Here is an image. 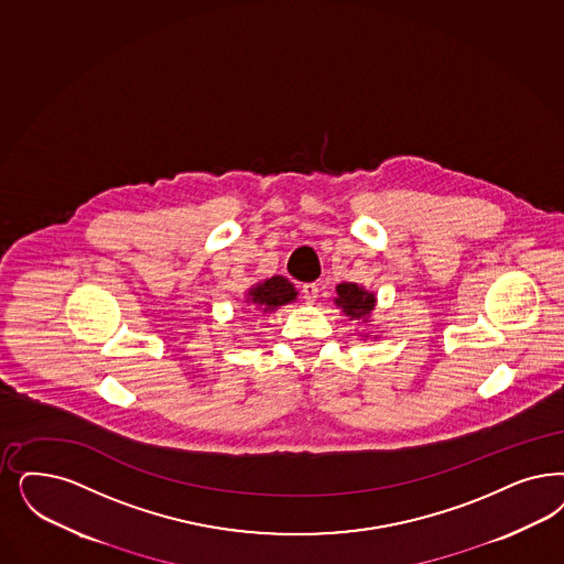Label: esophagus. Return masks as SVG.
I'll return each instance as SVG.
<instances>
[{
  "label": "esophagus",
  "instance_id": "obj_1",
  "mask_svg": "<svg viewBox=\"0 0 564 564\" xmlns=\"http://www.w3.org/2000/svg\"><path fill=\"white\" fill-rule=\"evenodd\" d=\"M302 297H304V302H306V304H314V302H316V297H318V288H316V283H306V285L302 288Z\"/></svg>",
  "mask_w": 564,
  "mask_h": 564
}]
</instances>
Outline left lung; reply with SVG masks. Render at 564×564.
Masks as SVG:
<instances>
[{"label": "left lung", "instance_id": "1", "mask_svg": "<svg viewBox=\"0 0 564 564\" xmlns=\"http://www.w3.org/2000/svg\"><path fill=\"white\" fill-rule=\"evenodd\" d=\"M337 297H333L335 306L344 312V316H348L350 321H358V323H369L372 311L377 306V295L365 290L358 283H339L335 288ZM362 339H377V335H370L367 330L360 333Z\"/></svg>", "mask_w": 564, "mask_h": 564}]
</instances>
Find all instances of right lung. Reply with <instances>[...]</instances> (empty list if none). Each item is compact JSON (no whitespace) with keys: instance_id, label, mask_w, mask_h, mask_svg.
<instances>
[{"instance_id":"right-lung-1","label":"right lung","mask_w":564,"mask_h":564,"mask_svg":"<svg viewBox=\"0 0 564 564\" xmlns=\"http://www.w3.org/2000/svg\"><path fill=\"white\" fill-rule=\"evenodd\" d=\"M297 300V290L293 288L292 281L285 279L283 274H274L269 279H262L258 283H253L252 288L246 292V300H243V312H250L253 316H264L271 312L292 304Z\"/></svg>"}]
</instances>
